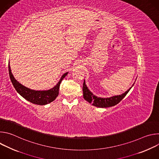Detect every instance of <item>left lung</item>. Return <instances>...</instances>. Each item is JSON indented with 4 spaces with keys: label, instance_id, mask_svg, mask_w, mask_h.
Returning <instances> with one entry per match:
<instances>
[{
    "label": "left lung",
    "instance_id": "1",
    "mask_svg": "<svg viewBox=\"0 0 159 159\" xmlns=\"http://www.w3.org/2000/svg\"><path fill=\"white\" fill-rule=\"evenodd\" d=\"M133 85L126 91L125 93L118 95V96H114L109 98H100L98 97L93 94V93L90 91V90L88 89L85 84V81L84 80V84H83V97L85 101H87L88 102L92 104V105L98 107H109L111 106H114L118 104L128 94V93L129 91V90L131 89Z\"/></svg>",
    "mask_w": 159,
    "mask_h": 159
}]
</instances>
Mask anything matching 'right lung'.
<instances>
[{"label":"right lung","instance_id":"1","mask_svg":"<svg viewBox=\"0 0 159 159\" xmlns=\"http://www.w3.org/2000/svg\"><path fill=\"white\" fill-rule=\"evenodd\" d=\"M9 77L13 86L14 87L16 91L27 101L30 102L38 105H45L49 104L53 101L58 96L59 93V88L60 85L63 78L66 77L69 72L65 73L60 78L59 82L57 83L56 85H55L53 88L46 90H35L33 89H30L23 85L20 84L13 76L11 70L10 64L9 63Z\"/></svg>","mask_w":159,"mask_h":159}]
</instances>
